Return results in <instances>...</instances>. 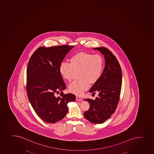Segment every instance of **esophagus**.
I'll use <instances>...</instances> for the list:
<instances>
[{"instance_id":"esophagus-1","label":"esophagus","mask_w":154,"mask_h":154,"mask_svg":"<svg viewBox=\"0 0 154 154\" xmlns=\"http://www.w3.org/2000/svg\"><path fill=\"white\" fill-rule=\"evenodd\" d=\"M76 100L81 101V100H82V98H81V97H79V96H76Z\"/></svg>"}]
</instances>
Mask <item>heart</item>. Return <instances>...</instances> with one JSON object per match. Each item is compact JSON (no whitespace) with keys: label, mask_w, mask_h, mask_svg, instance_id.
Returning a JSON list of instances; mask_svg holds the SVG:
<instances>
[{"label":"heart","mask_w":154,"mask_h":154,"mask_svg":"<svg viewBox=\"0 0 154 154\" xmlns=\"http://www.w3.org/2000/svg\"><path fill=\"white\" fill-rule=\"evenodd\" d=\"M70 63L62 62L59 66V73L65 81L70 82L75 73L80 79L70 85L68 90L76 95H81L89 88V84H94L101 76L104 61L99 54L80 52L72 55Z\"/></svg>","instance_id":"b5f03b06"}]
</instances>
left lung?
<instances>
[{"mask_svg": "<svg viewBox=\"0 0 154 154\" xmlns=\"http://www.w3.org/2000/svg\"><path fill=\"white\" fill-rule=\"evenodd\" d=\"M99 51L105 58V67L100 79L92 87L89 92L98 96L95 100L84 99L90 103L85 118L94 124H102L115 112L120 99L121 90L122 70L113 54L105 47L93 48Z\"/></svg>", "mask_w": 154, "mask_h": 154, "instance_id": "obj_1", "label": "left lung"}]
</instances>
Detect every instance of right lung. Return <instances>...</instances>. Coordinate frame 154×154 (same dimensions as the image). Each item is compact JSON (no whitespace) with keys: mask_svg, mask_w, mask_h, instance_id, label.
I'll list each match as a JSON object with an SVG mask.
<instances>
[{"mask_svg":"<svg viewBox=\"0 0 154 154\" xmlns=\"http://www.w3.org/2000/svg\"><path fill=\"white\" fill-rule=\"evenodd\" d=\"M74 46L39 47L30 58L27 68L26 91L36 115L45 122L55 123L64 118L67 103L75 100L74 94H65L66 89L59 66ZM60 92V96L56 94Z\"/></svg>","mask_w":154,"mask_h":154,"instance_id":"1","label":"right lung"}]
</instances>
